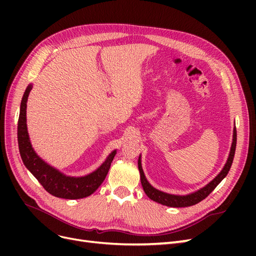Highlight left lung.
Instances as JSON below:
<instances>
[{"label":"left lung","instance_id":"1","mask_svg":"<svg viewBox=\"0 0 256 256\" xmlns=\"http://www.w3.org/2000/svg\"><path fill=\"white\" fill-rule=\"evenodd\" d=\"M236 142H237V132H236V128H234V134H233V143H232L230 147V156L226 161V166H224L222 171L219 173V175L216 176L214 180H212L207 186H205L204 188L200 190L191 193V194L188 196H173V194H168V193H164L162 191H159L157 189H154V187L150 184V182L146 180L144 172L142 170L141 166V160L138 158V171H140L141 175V184L144 192L146 193V196H148L150 200H154V202L160 203L162 205L170 206V207H188L196 205L200 203V200H203L205 198H207L210 193L214 190V188L218 186L224 177H226L230 171V168L232 166V164H233L234 156H235V150H236Z\"/></svg>","mask_w":256,"mask_h":256}]
</instances>
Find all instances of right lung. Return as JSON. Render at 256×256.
Here are the masks:
<instances>
[{
  "label": "right lung",
  "instance_id": "right-lung-1",
  "mask_svg": "<svg viewBox=\"0 0 256 256\" xmlns=\"http://www.w3.org/2000/svg\"><path fill=\"white\" fill-rule=\"evenodd\" d=\"M32 86L26 90L21 100L18 120V145L23 164L50 194L62 198H82L94 193L109 172L116 152L110 154L104 164L95 172L84 177H68L48 166L37 156L30 145L26 129V102Z\"/></svg>",
  "mask_w": 256,
  "mask_h": 256
}]
</instances>
